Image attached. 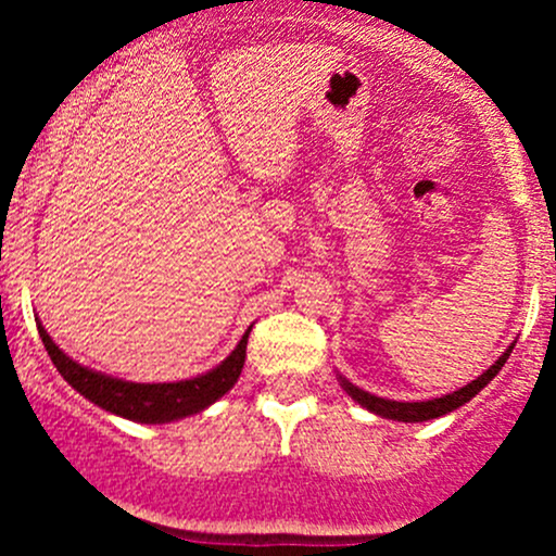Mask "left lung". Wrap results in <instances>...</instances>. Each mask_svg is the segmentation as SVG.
Wrapping results in <instances>:
<instances>
[{
    "label": "left lung",
    "instance_id": "8db88e82",
    "mask_svg": "<svg viewBox=\"0 0 556 556\" xmlns=\"http://www.w3.org/2000/svg\"><path fill=\"white\" fill-rule=\"evenodd\" d=\"M509 353H513V344H509L507 353H504L502 358L496 361L486 374L478 376L476 381H470V384H465L463 389H457V392L444 394V397L426 400V402H394V400L376 397V394H368V392H363V389H358L355 384H350V381L342 379V376H340V384H342L344 392L350 394V397L358 402V405L366 407V410L376 413V416L392 418V420H405V424H420V420H431V418L446 416V413L457 410V407L465 405V402L473 400L476 394L481 392V389L486 387L489 381L502 371V366H504V363H507Z\"/></svg>",
    "mask_w": 556,
    "mask_h": 556
}]
</instances>
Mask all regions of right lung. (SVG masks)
I'll list each match as a JSON object with an SVG mask.
<instances>
[{
	"label": "right lung",
	"mask_w": 556,
	"mask_h": 556,
	"mask_svg": "<svg viewBox=\"0 0 556 556\" xmlns=\"http://www.w3.org/2000/svg\"><path fill=\"white\" fill-rule=\"evenodd\" d=\"M36 327L49 358H52L56 371L65 376L70 387L78 389L83 397L96 402L114 416L138 420V424H169V420L193 416V413H201L203 407L219 400L222 394H227L240 379L248 334H251V329H248L238 348L232 350V355L222 361L214 371L188 381H172V384H136V381L112 379V376L80 366L56 348L41 324H36Z\"/></svg>",
	"instance_id": "obj_1"
}]
</instances>
